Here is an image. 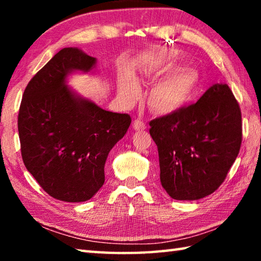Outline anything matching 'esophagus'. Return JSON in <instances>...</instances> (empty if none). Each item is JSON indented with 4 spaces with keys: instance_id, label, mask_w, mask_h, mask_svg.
I'll return each mask as SVG.
<instances>
[{
    "instance_id": "obj_1",
    "label": "esophagus",
    "mask_w": 261,
    "mask_h": 261,
    "mask_svg": "<svg viewBox=\"0 0 261 261\" xmlns=\"http://www.w3.org/2000/svg\"><path fill=\"white\" fill-rule=\"evenodd\" d=\"M132 127H134L136 131H140L146 129V124L140 120H135L134 123H132Z\"/></svg>"
}]
</instances>
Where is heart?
<instances>
[{
	"mask_svg": "<svg viewBox=\"0 0 261 261\" xmlns=\"http://www.w3.org/2000/svg\"><path fill=\"white\" fill-rule=\"evenodd\" d=\"M170 63H156L145 69L144 74L149 79L169 72L154 84L147 95V103L152 112L159 115H170L179 112L190 101L199 85V73L192 68H178L173 71ZM172 72L170 73V71ZM139 85L136 78L124 72L118 81V94L125 103H132L139 95Z\"/></svg>",
	"mask_w": 261,
	"mask_h": 261,
	"instance_id": "1",
	"label": "heart"
}]
</instances>
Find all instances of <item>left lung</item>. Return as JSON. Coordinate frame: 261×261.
I'll use <instances>...</instances> for the list:
<instances>
[{"label":"left lung","mask_w":261,"mask_h":261,"mask_svg":"<svg viewBox=\"0 0 261 261\" xmlns=\"http://www.w3.org/2000/svg\"><path fill=\"white\" fill-rule=\"evenodd\" d=\"M160 180L176 200H197L226 179L240 153L242 114L227 84H214L196 103L149 122Z\"/></svg>","instance_id":"obj_1"}]
</instances>
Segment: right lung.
<instances>
[{
    "mask_svg": "<svg viewBox=\"0 0 261 261\" xmlns=\"http://www.w3.org/2000/svg\"><path fill=\"white\" fill-rule=\"evenodd\" d=\"M96 60L63 48L26 86L18 114L24 165L55 199H91L105 183V163L129 129L131 117L83 99L65 84L72 71L88 72Z\"/></svg>",
    "mask_w": 261,
    "mask_h": 261,
    "instance_id": "obj_1",
    "label": "right lung"
}]
</instances>
